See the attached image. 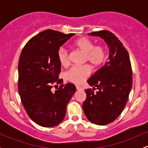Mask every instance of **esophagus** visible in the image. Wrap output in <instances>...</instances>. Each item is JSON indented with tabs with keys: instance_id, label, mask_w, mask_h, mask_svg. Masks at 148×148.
I'll return each mask as SVG.
<instances>
[{
	"instance_id": "obj_1",
	"label": "esophagus",
	"mask_w": 148,
	"mask_h": 148,
	"mask_svg": "<svg viewBox=\"0 0 148 148\" xmlns=\"http://www.w3.org/2000/svg\"><path fill=\"white\" fill-rule=\"evenodd\" d=\"M76 88H77V90H82V87L80 86H79V85H76Z\"/></svg>"
}]
</instances>
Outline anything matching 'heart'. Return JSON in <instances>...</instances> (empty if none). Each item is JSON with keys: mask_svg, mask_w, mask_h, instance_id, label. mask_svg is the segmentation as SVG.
Masks as SVG:
<instances>
[{"mask_svg": "<svg viewBox=\"0 0 148 148\" xmlns=\"http://www.w3.org/2000/svg\"><path fill=\"white\" fill-rule=\"evenodd\" d=\"M74 46L84 53V61L87 62L93 66L97 67L102 64L106 59V50L100 44L94 45L92 40L82 37L76 40ZM58 59L63 66H67L70 64L69 55L66 49L61 47L58 51ZM92 69L89 64L74 66L66 71V79L71 82L77 84L83 83L90 75Z\"/></svg>", "mask_w": 148, "mask_h": 148, "instance_id": "heart-1", "label": "heart"}]
</instances>
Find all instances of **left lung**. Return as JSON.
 Returning <instances> with one entry per match:
<instances>
[{
  "label": "left lung",
  "mask_w": 148,
  "mask_h": 148,
  "mask_svg": "<svg viewBox=\"0 0 148 148\" xmlns=\"http://www.w3.org/2000/svg\"><path fill=\"white\" fill-rule=\"evenodd\" d=\"M88 34L101 37L110 49L108 61L88 79L93 89H85L82 104L88 120L104 125L115 120L126 105L132 84V66L127 51L114 34L107 30Z\"/></svg>",
  "instance_id": "left-lung-1"
}]
</instances>
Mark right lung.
Returning <instances> with one entry per match:
<instances>
[{
  "mask_svg": "<svg viewBox=\"0 0 148 148\" xmlns=\"http://www.w3.org/2000/svg\"><path fill=\"white\" fill-rule=\"evenodd\" d=\"M74 35L45 30L31 38L21 53L18 93L28 115L40 126L52 127L59 125L76 92L74 84H64L63 79H59L61 64L58 59L60 46Z\"/></svg>",
  "mask_w": 148,
  "mask_h": 148,
  "instance_id": "1",
  "label": "right lung"
}]
</instances>
